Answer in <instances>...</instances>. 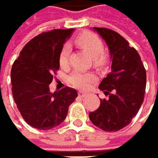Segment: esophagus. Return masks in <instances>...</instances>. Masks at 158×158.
<instances>
[{"label":"esophagus","instance_id":"34e87169","mask_svg":"<svg viewBox=\"0 0 158 158\" xmlns=\"http://www.w3.org/2000/svg\"><path fill=\"white\" fill-rule=\"evenodd\" d=\"M86 95H87V94L84 93V92H82V91L78 92V96H80V97H85Z\"/></svg>","mask_w":158,"mask_h":158}]
</instances>
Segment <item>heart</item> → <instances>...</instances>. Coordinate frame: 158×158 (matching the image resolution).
Returning <instances> with one entry per match:
<instances>
[{
  "label": "heart",
  "mask_w": 158,
  "mask_h": 158,
  "mask_svg": "<svg viewBox=\"0 0 158 158\" xmlns=\"http://www.w3.org/2000/svg\"><path fill=\"white\" fill-rule=\"evenodd\" d=\"M76 43L81 49H83L94 59L95 65L101 66L106 64V57L103 52L104 44L98 36L91 32H85L76 38ZM68 54H69V45L65 44L63 47L59 56V62L61 65H64L67 63ZM94 77L92 74L81 73L78 71L74 72L69 77L70 83L77 88L87 87L89 83L94 81Z\"/></svg>",
  "instance_id": "heart-1"
}]
</instances>
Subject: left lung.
<instances>
[{
    "instance_id": "1",
    "label": "left lung",
    "mask_w": 158,
    "mask_h": 158,
    "mask_svg": "<svg viewBox=\"0 0 158 158\" xmlns=\"http://www.w3.org/2000/svg\"><path fill=\"white\" fill-rule=\"evenodd\" d=\"M108 46L111 72L99 89L108 99H101L100 106L89 114L94 125L106 131H118L128 126L138 113L144 98L146 71L138 52L118 32L94 27Z\"/></svg>"
}]
</instances>
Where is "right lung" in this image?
<instances>
[{"label":"right lung","instance_id":"obj_1","mask_svg":"<svg viewBox=\"0 0 158 158\" xmlns=\"http://www.w3.org/2000/svg\"><path fill=\"white\" fill-rule=\"evenodd\" d=\"M73 28L53 29L34 37L22 49L11 70L12 92L22 118L31 127L47 131L60 125L77 96L65 87L54 93L49 85L59 69V56Z\"/></svg>","mask_w":158,"mask_h":158}]
</instances>
